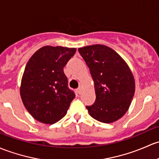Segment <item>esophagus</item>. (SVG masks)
<instances>
[{
	"label": "esophagus",
	"instance_id": "obj_1",
	"mask_svg": "<svg viewBox=\"0 0 159 159\" xmlns=\"http://www.w3.org/2000/svg\"><path fill=\"white\" fill-rule=\"evenodd\" d=\"M77 92L79 93V94L81 93V87H79V88H78V90H77Z\"/></svg>",
	"mask_w": 159,
	"mask_h": 159
}]
</instances>
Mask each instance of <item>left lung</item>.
Segmentation results:
<instances>
[{"mask_svg": "<svg viewBox=\"0 0 159 159\" xmlns=\"http://www.w3.org/2000/svg\"><path fill=\"white\" fill-rule=\"evenodd\" d=\"M90 69L96 100L86 106L93 119L104 123L116 121L126 113L135 93V80L126 61L104 45L79 48Z\"/></svg>", "mask_w": 159, "mask_h": 159, "instance_id": "1", "label": "left lung"}]
</instances>
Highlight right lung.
I'll list each match as a JSON object with an SVG mask.
<instances>
[{"label": "right lung", "mask_w": 159, "mask_h": 159, "mask_svg": "<svg viewBox=\"0 0 159 159\" xmlns=\"http://www.w3.org/2000/svg\"><path fill=\"white\" fill-rule=\"evenodd\" d=\"M75 52V48L46 46L28 61L20 91L23 105L38 121L52 124L66 116L75 94L63 68Z\"/></svg>", "instance_id": "obj_1"}]
</instances>
